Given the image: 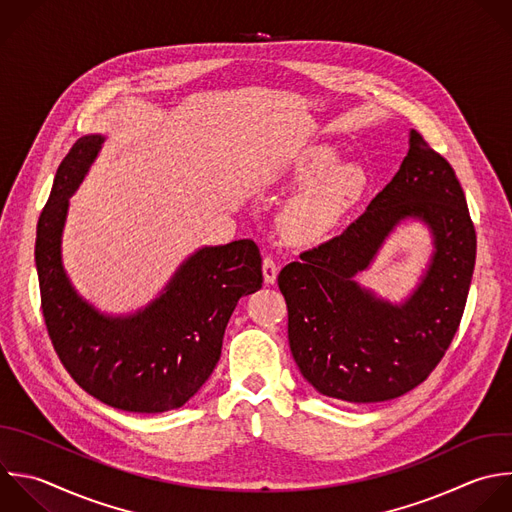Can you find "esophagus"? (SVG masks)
Instances as JSON below:
<instances>
[{
    "instance_id": "34e87169",
    "label": "esophagus",
    "mask_w": 512,
    "mask_h": 512,
    "mask_svg": "<svg viewBox=\"0 0 512 512\" xmlns=\"http://www.w3.org/2000/svg\"><path fill=\"white\" fill-rule=\"evenodd\" d=\"M262 274H264V282L266 284H274L276 282V276H278V264L266 256L264 262H262Z\"/></svg>"
}]
</instances>
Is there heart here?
<instances>
[{
  "mask_svg": "<svg viewBox=\"0 0 512 512\" xmlns=\"http://www.w3.org/2000/svg\"><path fill=\"white\" fill-rule=\"evenodd\" d=\"M334 162L336 150L330 146H314L298 158L294 178L310 182L282 214V232L292 244L310 246L324 240L364 196L366 170L352 162Z\"/></svg>",
  "mask_w": 512,
  "mask_h": 512,
  "instance_id": "obj_1",
  "label": "heart"
}]
</instances>
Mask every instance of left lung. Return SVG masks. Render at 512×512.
<instances>
[{
  "label": "left lung",
  "mask_w": 512,
  "mask_h": 512,
  "mask_svg": "<svg viewBox=\"0 0 512 512\" xmlns=\"http://www.w3.org/2000/svg\"><path fill=\"white\" fill-rule=\"evenodd\" d=\"M408 144L366 212L278 274L302 376L320 394L352 404L398 398L428 378L458 330L472 280L476 234L460 182L416 130ZM404 219L431 228L435 252L417 290L392 305L355 276Z\"/></svg>",
  "instance_id": "left-lung-1"
}]
</instances>
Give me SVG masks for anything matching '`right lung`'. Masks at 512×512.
I'll use <instances>...</instances> for the list:
<instances>
[{
  "mask_svg": "<svg viewBox=\"0 0 512 512\" xmlns=\"http://www.w3.org/2000/svg\"><path fill=\"white\" fill-rule=\"evenodd\" d=\"M104 136L80 138L62 160L36 238L42 312L70 376L100 402L142 414L184 406L210 378L226 324L246 294L262 288L254 240L206 246L176 270L164 292L130 316L86 302L62 264L68 200L94 164Z\"/></svg>",
  "mask_w": 512,
  "mask_h": 512,
  "instance_id": "obj_1",
  "label": "right lung"
}]
</instances>
